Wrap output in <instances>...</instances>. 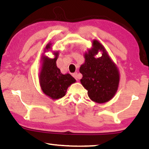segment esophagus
Segmentation results:
<instances>
[{"label": "esophagus", "instance_id": "34e87169", "mask_svg": "<svg viewBox=\"0 0 149 149\" xmlns=\"http://www.w3.org/2000/svg\"><path fill=\"white\" fill-rule=\"evenodd\" d=\"M72 76L74 77L75 79L76 80H78L79 79V76H78V74H77V72H75V73H74V74H72Z\"/></svg>", "mask_w": 149, "mask_h": 149}]
</instances>
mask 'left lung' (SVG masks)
Listing matches in <instances>:
<instances>
[{"instance_id": "left-lung-1", "label": "left lung", "mask_w": 149, "mask_h": 149, "mask_svg": "<svg viewBox=\"0 0 149 149\" xmlns=\"http://www.w3.org/2000/svg\"><path fill=\"white\" fill-rule=\"evenodd\" d=\"M99 51L102 56L96 58ZM85 62L81 65L79 72L83 75L81 84L87 90L91 100L97 103H105L116 93L120 83V72L104 46L93 40L91 49L84 54Z\"/></svg>"}]
</instances>
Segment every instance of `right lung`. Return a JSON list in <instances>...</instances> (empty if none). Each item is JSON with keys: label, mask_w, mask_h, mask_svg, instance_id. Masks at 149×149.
Listing matches in <instances>:
<instances>
[{"label": "right lung", "mask_w": 149, "mask_h": 149, "mask_svg": "<svg viewBox=\"0 0 149 149\" xmlns=\"http://www.w3.org/2000/svg\"><path fill=\"white\" fill-rule=\"evenodd\" d=\"M52 43L49 42L45 47L44 52L51 49ZM54 58H50L42 54V65L39 75V84L41 90L51 99H59L65 96L68 87L76 81L70 74H62L57 67L56 60L58 51L53 52Z\"/></svg>", "instance_id": "add662e5"}]
</instances>
